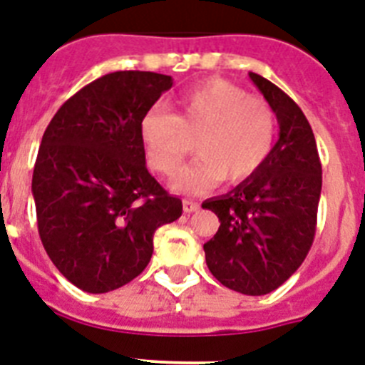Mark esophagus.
Instances as JSON below:
<instances>
[{"instance_id": "34e87169", "label": "esophagus", "mask_w": 365, "mask_h": 365, "mask_svg": "<svg viewBox=\"0 0 365 365\" xmlns=\"http://www.w3.org/2000/svg\"><path fill=\"white\" fill-rule=\"evenodd\" d=\"M199 208H201V205L195 201H190V199H185L182 201V210L186 212V214H193V212H197Z\"/></svg>"}]
</instances>
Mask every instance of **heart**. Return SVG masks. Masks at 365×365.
<instances>
[{
  "label": "heart",
  "instance_id": "heart-1",
  "mask_svg": "<svg viewBox=\"0 0 365 365\" xmlns=\"http://www.w3.org/2000/svg\"><path fill=\"white\" fill-rule=\"evenodd\" d=\"M177 113L151 109L140 122L151 170L173 175L195 141L199 159L173 180V188L201 193L219 180L237 185L259 172L276 143L278 120L267 100L221 78H210L180 93Z\"/></svg>",
  "mask_w": 365,
  "mask_h": 365
}]
</instances>
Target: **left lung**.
<instances>
[{"instance_id": "obj_1", "label": "left lung", "mask_w": 365, "mask_h": 365, "mask_svg": "<svg viewBox=\"0 0 365 365\" xmlns=\"http://www.w3.org/2000/svg\"><path fill=\"white\" fill-rule=\"evenodd\" d=\"M250 78L276 113L279 138L256 175L202 202L221 221L205 243V256L219 283L261 296L291 278L311 250L322 163L311 124L294 100L259 74Z\"/></svg>"}]
</instances>
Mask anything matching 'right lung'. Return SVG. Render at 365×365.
Masks as SVG:
<instances>
[{"label":"right lung","instance_id":"right-lung-1","mask_svg":"<svg viewBox=\"0 0 365 365\" xmlns=\"http://www.w3.org/2000/svg\"><path fill=\"white\" fill-rule=\"evenodd\" d=\"M172 76L117 71L74 93L38 150L32 195L40 240L56 269L91 294L115 291L148 267L155 230L182 202L146 168L140 122Z\"/></svg>","mask_w":365,"mask_h":365}]
</instances>
